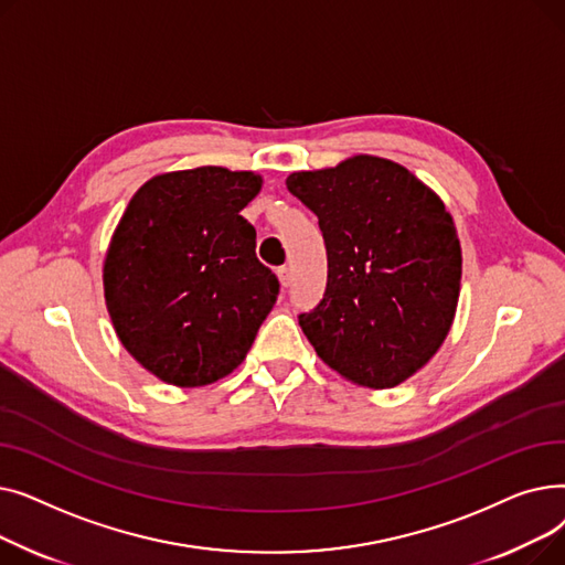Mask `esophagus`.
Returning a JSON list of instances; mask_svg holds the SVG:
<instances>
[{
  "label": "esophagus",
  "instance_id": "1",
  "mask_svg": "<svg viewBox=\"0 0 565 565\" xmlns=\"http://www.w3.org/2000/svg\"><path fill=\"white\" fill-rule=\"evenodd\" d=\"M277 277H279L281 288H288V286H290V270H288L286 265H284V267H279V270H277Z\"/></svg>",
  "mask_w": 565,
  "mask_h": 565
}]
</instances>
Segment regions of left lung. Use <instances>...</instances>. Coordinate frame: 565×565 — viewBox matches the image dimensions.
Listing matches in <instances>:
<instances>
[{
  "label": "left lung",
  "instance_id": "left-lung-1",
  "mask_svg": "<svg viewBox=\"0 0 565 565\" xmlns=\"http://www.w3.org/2000/svg\"><path fill=\"white\" fill-rule=\"evenodd\" d=\"M286 188L316 213L328 288L300 328L318 358L369 390L424 369L458 307L462 252L444 201L398 162L352 156L295 171Z\"/></svg>",
  "mask_w": 565,
  "mask_h": 565
}]
</instances>
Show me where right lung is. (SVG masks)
<instances>
[{"mask_svg":"<svg viewBox=\"0 0 565 565\" xmlns=\"http://www.w3.org/2000/svg\"><path fill=\"white\" fill-rule=\"evenodd\" d=\"M260 185L224 167L160 173L111 235L103 286L116 337L167 384L203 387L241 366L277 302L279 281L241 215Z\"/></svg>","mask_w":565,"mask_h":565,"instance_id":"1","label":"right lung"}]
</instances>
